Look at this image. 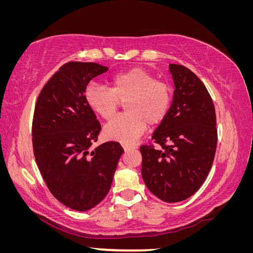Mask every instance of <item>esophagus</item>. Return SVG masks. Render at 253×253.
<instances>
[{
	"mask_svg": "<svg viewBox=\"0 0 253 253\" xmlns=\"http://www.w3.org/2000/svg\"><path fill=\"white\" fill-rule=\"evenodd\" d=\"M122 148H124V150L126 152V151H129V150H132V149H136L137 147H136V145H133V144H126V143H124V144H122Z\"/></svg>",
	"mask_w": 253,
	"mask_h": 253,
	"instance_id": "1",
	"label": "esophagus"
}]
</instances>
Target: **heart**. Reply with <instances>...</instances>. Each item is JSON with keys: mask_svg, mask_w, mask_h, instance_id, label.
<instances>
[{"mask_svg": "<svg viewBox=\"0 0 253 253\" xmlns=\"http://www.w3.org/2000/svg\"><path fill=\"white\" fill-rule=\"evenodd\" d=\"M89 109L109 120L126 102V114L119 115L104 126L106 139L129 144L135 142L149 126L163 121L170 110L172 88L170 84L157 80L152 73L135 67L114 75L111 88L90 83L84 91Z\"/></svg>", "mask_w": 253, "mask_h": 253, "instance_id": "1", "label": "heart"}]
</instances>
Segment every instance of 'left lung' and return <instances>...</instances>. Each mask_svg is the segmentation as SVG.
Listing matches in <instances>:
<instances>
[{
  "label": "left lung",
  "instance_id": "1",
  "mask_svg": "<svg viewBox=\"0 0 253 253\" xmlns=\"http://www.w3.org/2000/svg\"><path fill=\"white\" fill-rule=\"evenodd\" d=\"M173 101L153 133L152 144L141 145V175L145 186L166 203L185 201L201 188L216 151V116L205 84L189 68L170 64Z\"/></svg>",
  "mask_w": 253,
  "mask_h": 253
}]
</instances>
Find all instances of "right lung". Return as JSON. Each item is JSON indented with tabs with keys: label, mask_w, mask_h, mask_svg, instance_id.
<instances>
[{
	"label": "right lung",
	"mask_w": 253,
	"mask_h": 253,
	"mask_svg": "<svg viewBox=\"0 0 253 253\" xmlns=\"http://www.w3.org/2000/svg\"><path fill=\"white\" fill-rule=\"evenodd\" d=\"M109 70L91 62H68L45 84L33 119L36 163L50 193L68 208L87 211L109 193L124 153L109 141L90 151L101 126L84 91L88 82Z\"/></svg>",
	"instance_id": "add662e5"
}]
</instances>
